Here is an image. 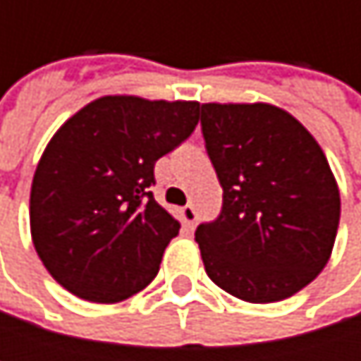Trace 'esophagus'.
<instances>
[{"mask_svg":"<svg viewBox=\"0 0 361 361\" xmlns=\"http://www.w3.org/2000/svg\"><path fill=\"white\" fill-rule=\"evenodd\" d=\"M180 213H181V219H183V224H185L188 228H194V226H196V221H198V215H196L194 207L185 204V207H181Z\"/></svg>","mask_w":361,"mask_h":361,"instance_id":"esophagus-1","label":"esophagus"}]
</instances>
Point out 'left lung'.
Masks as SVG:
<instances>
[{
  "mask_svg": "<svg viewBox=\"0 0 361 361\" xmlns=\"http://www.w3.org/2000/svg\"><path fill=\"white\" fill-rule=\"evenodd\" d=\"M200 110L224 188L219 217L196 228L207 276L247 303L288 299L324 269L338 230L341 196L324 150L267 102Z\"/></svg>",
  "mask_w": 361,
  "mask_h": 361,
  "instance_id": "obj_1",
  "label": "left lung"
}]
</instances>
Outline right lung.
Listing matches in <instances>:
<instances>
[{"mask_svg": "<svg viewBox=\"0 0 361 361\" xmlns=\"http://www.w3.org/2000/svg\"><path fill=\"white\" fill-rule=\"evenodd\" d=\"M200 104L102 96L47 142L31 185V238L49 276L79 299L118 303L159 274L180 221L150 185L154 163L194 131Z\"/></svg>", "mask_w": 361, "mask_h": 361, "instance_id": "1", "label": "right lung"}]
</instances>
